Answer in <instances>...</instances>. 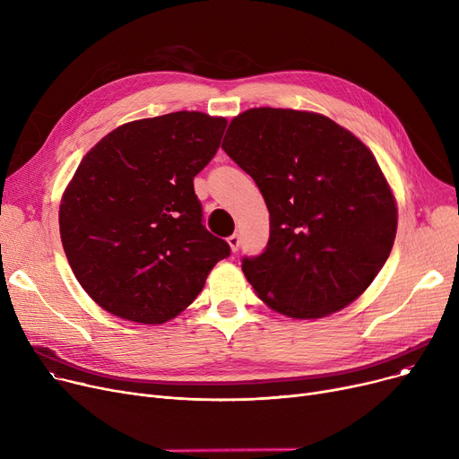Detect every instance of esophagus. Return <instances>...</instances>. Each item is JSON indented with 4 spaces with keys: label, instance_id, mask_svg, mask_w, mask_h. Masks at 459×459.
<instances>
[{
    "label": "esophagus",
    "instance_id": "obj_1",
    "mask_svg": "<svg viewBox=\"0 0 459 459\" xmlns=\"http://www.w3.org/2000/svg\"><path fill=\"white\" fill-rule=\"evenodd\" d=\"M227 244H229L230 251H232V253H236V251H238V247H239V236H238V234L229 236V238H227Z\"/></svg>",
    "mask_w": 459,
    "mask_h": 459
}]
</instances>
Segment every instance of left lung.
Returning <instances> with one entry per match:
<instances>
[{"instance_id": "left-lung-1", "label": "left lung", "mask_w": 459, "mask_h": 459, "mask_svg": "<svg viewBox=\"0 0 459 459\" xmlns=\"http://www.w3.org/2000/svg\"><path fill=\"white\" fill-rule=\"evenodd\" d=\"M221 147L270 212L266 251L242 262L256 296L296 320L353 303L398 227L394 193L367 144L315 111L253 108L230 120Z\"/></svg>"}]
</instances>
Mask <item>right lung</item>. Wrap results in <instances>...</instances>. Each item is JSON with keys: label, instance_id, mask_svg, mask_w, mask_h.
<instances>
[{"label": "right lung", "instance_id": "obj_1", "mask_svg": "<svg viewBox=\"0 0 459 459\" xmlns=\"http://www.w3.org/2000/svg\"><path fill=\"white\" fill-rule=\"evenodd\" d=\"M225 117L177 111L115 128L83 156L63 191L59 232L92 301L158 325L193 303L230 255L203 225L193 178L220 149Z\"/></svg>", "mask_w": 459, "mask_h": 459}]
</instances>
